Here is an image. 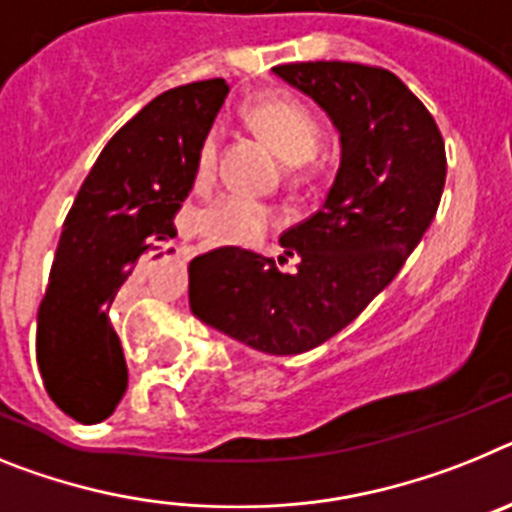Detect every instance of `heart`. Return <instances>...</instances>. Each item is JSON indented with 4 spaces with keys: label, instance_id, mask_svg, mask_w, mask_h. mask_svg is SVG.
<instances>
[{
    "label": "heart",
    "instance_id": "1",
    "mask_svg": "<svg viewBox=\"0 0 512 512\" xmlns=\"http://www.w3.org/2000/svg\"><path fill=\"white\" fill-rule=\"evenodd\" d=\"M252 128L268 141L288 164L309 162L322 146V126L317 115L304 102L288 95H268L252 102L247 110ZM221 128H211L198 149L195 159V177L201 185L213 180L219 164ZM278 221L268 203L247 198V195H221L208 203L201 213V229L211 242L219 244H247L257 239L265 229Z\"/></svg>",
    "mask_w": 512,
    "mask_h": 512
}]
</instances>
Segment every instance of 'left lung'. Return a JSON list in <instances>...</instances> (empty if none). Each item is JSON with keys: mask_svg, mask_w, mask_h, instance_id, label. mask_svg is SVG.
Segmentation results:
<instances>
[{"mask_svg": "<svg viewBox=\"0 0 512 512\" xmlns=\"http://www.w3.org/2000/svg\"><path fill=\"white\" fill-rule=\"evenodd\" d=\"M273 71L330 115L340 170L322 208L281 237L286 255L299 257L296 273L219 247L190 260V311L262 353L299 355L345 330L397 278L441 203L446 146L391 71L350 61Z\"/></svg>", "mask_w": 512, "mask_h": 512, "instance_id": "8db88e82", "label": "left lung"}]
</instances>
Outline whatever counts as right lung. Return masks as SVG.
Masks as SVG:
<instances>
[{
	"instance_id": "obj_1",
	"label": "right lung",
	"mask_w": 512,
	"mask_h": 512,
	"mask_svg": "<svg viewBox=\"0 0 512 512\" xmlns=\"http://www.w3.org/2000/svg\"><path fill=\"white\" fill-rule=\"evenodd\" d=\"M229 95L206 79L154 97L97 157L64 221L35 355L48 397L82 425L110 417L128 368L110 309L159 244L175 237V213L195 182V159Z\"/></svg>"
}]
</instances>
